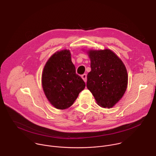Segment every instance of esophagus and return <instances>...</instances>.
Masks as SVG:
<instances>
[{
	"label": "esophagus",
	"mask_w": 156,
	"mask_h": 156,
	"mask_svg": "<svg viewBox=\"0 0 156 156\" xmlns=\"http://www.w3.org/2000/svg\"><path fill=\"white\" fill-rule=\"evenodd\" d=\"M81 78H83V80L84 81V82H86V80H87V75L86 73L82 75L81 76Z\"/></svg>",
	"instance_id": "esophagus-1"
}]
</instances>
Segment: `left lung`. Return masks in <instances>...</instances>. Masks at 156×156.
I'll list each match as a JSON object with an SVG mask.
<instances>
[{
    "label": "left lung",
    "mask_w": 156,
    "mask_h": 156,
    "mask_svg": "<svg viewBox=\"0 0 156 156\" xmlns=\"http://www.w3.org/2000/svg\"><path fill=\"white\" fill-rule=\"evenodd\" d=\"M91 70L87 76V87L98 104L112 107L127 87L128 74L122 61L109 49L90 51Z\"/></svg>",
    "instance_id": "8db88e82"
}]
</instances>
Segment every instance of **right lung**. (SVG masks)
Here are the masks:
<instances>
[{"label":"right lung","instance_id":"obj_1","mask_svg":"<svg viewBox=\"0 0 156 156\" xmlns=\"http://www.w3.org/2000/svg\"><path fill=\"white\" fill-rule=\"evenodd\" d=\"M42 84L51 104L61 110L70 107L86 85L76 73L69 50L58 51L50 57L43 70Z\"/></svg>","mask_w":156,"mask_h":156}]
</instances>
